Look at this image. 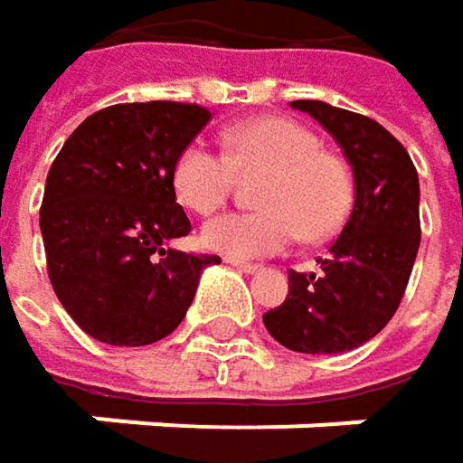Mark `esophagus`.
<instances>
[{"label": "esophagus", "instance_id": "obj_1", "mask_svg": "<svg viewBox=\"0 0 463 463\" xmlns=\"http://www.w3.org/2000/svg\"><path fill=\"white\" fill-rule=\"evenodd\" d=\"M225 262L232 265L235 270H241V273H257V270H260V265H254V262H241V260H232V257H228Z\"/></svg>", "mask_w": 463, "mask_h": 463}]
</instances>
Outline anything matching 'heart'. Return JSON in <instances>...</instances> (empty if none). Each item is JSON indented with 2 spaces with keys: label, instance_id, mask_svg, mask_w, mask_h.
I'll return each instance as SVG.
<instances>
[{
  "label": "heart",
  "instance_id": "b5f03b06",
  "mask_svg": "<svg viewBox=\"0 0 463 463\" xmlns=\"http://www.w3.org/2000/svg\"><path fill=\"white\" fill-rule=\"evenodd\" d=\"M225 152L201 141L174 160L171 184L182 206L214 214L231 198L238 176L265 174L260 212H232L201 231V243L232 260L284 251L298 235L308 243L340 231L354 206V174L345 157L289 118H254L222 137Z\"/></svg>",
  "mask_w": 463,
  "mask_h": 463
}]
</instances>
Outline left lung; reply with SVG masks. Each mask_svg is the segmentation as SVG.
Wrapping results in <instances>:
<instances>
[{"label": "left lung", "mask_w": 463, "mask_h": 463, "mask_svg": "<svg viewBox=\"0 0 463 463\" xmlns=\"http://www.w3.org/2000/svg\"><path fill=\"white\" fill-rule=\"evenodd\" d=\"M292 107L343 146L356 195L322 270H289L287 300L262 322L289 351L343 354L375 337L402 303L420 243L418 174L408 149L381 123L324 101Z\"/></svg>", "instance_id": "8db88e82"}]
</instances>
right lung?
Here are the masks:
<instances>
[{
    "instance_id": "right-lung-1",
    "label": "right lung",
    "mask_w": 463,
    "mask_h": 463,
    "mask_svg": "<svg viewBox=\"0 0 463 463\" xmlns=\"http://www.w3.org/2000/svg\"><path fill=\"white\" fill-rule=\"evenodd\" d=\"M212 120L198 104H115L77 126L45 182L40 228L47 276L90 337L146 345L171 335L217 254H184L190 232L171 184L174 160Z\"/></svg>"
}]
</instances>
